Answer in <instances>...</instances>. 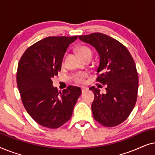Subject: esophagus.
<instances>
[{
    "instance_id": "34e87169",
    "label": "esophagus",
    "mask_w": 155,
    "mask_h": 155,
    "mask_svg": "<svg viewBox=\"0 0 155 155\" xmlns=\"http://www.w3.org/2000/svg\"><path fill=\"white\" fill-rule=\"evenodd\" d=\"M81 90H82V92H85V91L87 90V88H85V87H82V88H81Z\"/></svg>"
}]
</instances>
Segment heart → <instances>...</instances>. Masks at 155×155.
Segmentation results:
<instances>
[{
  "instance_id": "b5f03b06",
  "label": "heart",
  "mask_w": 155,
  "mask_h": 155,
  "mask_svg": "<svg viewBox=\"0 0 155 155\" xmlns=\"http://www.w3.org/2000/svg\"><path fill=\"white\" fill-rule=\"evenodd\" d=\"M78 53L80 56L83 59L86 57H92V51L90 48L87 46H81L78 48ZM86 75L84 73H78L73 77V81L77 84H84L85 82Z\"/></svg>"
}]
</instances>
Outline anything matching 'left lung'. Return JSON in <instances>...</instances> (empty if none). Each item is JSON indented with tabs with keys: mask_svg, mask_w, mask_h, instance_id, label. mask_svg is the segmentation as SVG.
<instances>
[{
	"mask_svg": "<svg viewBox=\"0 0 155 155\" xmlns=\"http://www.w3.org/2000/svg\"><path fill=\"white\" fill-rule=\"evenodd\" d=\"M79 39L98 52L97 81L107 86L106 94L95 87L90 88L94 94L93 117L104 126H118L126 120L136 103L138 74L134 60L126 46L104 34L92 33Z\"/></svg>",
	"mask_w": 155,
	"mask_h": 155,
	"instance_id": "left-lung-1",
	"label": "left lung"
}]
</instances>
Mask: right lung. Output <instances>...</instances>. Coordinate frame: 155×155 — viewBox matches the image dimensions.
<instances>
[{
    "label": "right lung",
    "mask_w": 155,
    "mask_h": 155,
    "mask_svg": "<svg viewBox=\"0 0 155 155\" xmlns=\"http://www.w3.org/2000/svg\"><path fill=\"white\" fill-rule=\"evenodd\" d=\"M77 38H44L29 46L19 61L17 84L23 105L29 116L46 128H58L66 123L82 93L73 86L58 92L52 81L61 70L68 47Z\"/></svg>",
    "instance_id": "1"
}]
</instances>
